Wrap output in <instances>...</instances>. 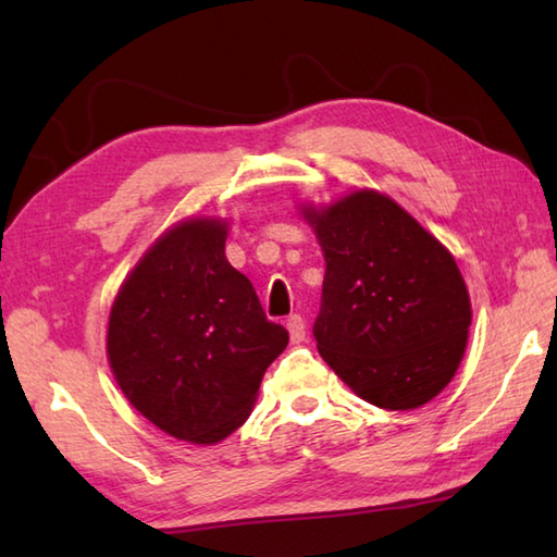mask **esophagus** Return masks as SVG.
Returning a JSON list of instances; mask_svg holds the SVG:
<instances>
[{
  "label": "esophagus",
  "instance_id": "34e87169",
  "mask_svg": "<svg viewBox=\"0 0 557 557\" xmlns=\"http://www.w3.org/2000/svg\"><path fill=\"white\" fill-rule=\"evenodd\" d=\"M287 330H289L294 345H301V342L306 339V321L299 313H292L287 318Z\"/></svg>",
  "mask_w": 557,
  "mask_h": 557
}]
</instances>
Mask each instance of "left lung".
Returning <instances> with one entry per match:
<instances>
[{
    "mask_svg": "<svg viewBox=\"0 0 557 557\" xmlns=\"http://www.w3.org/2000/svg\"><path fill=\"white\" fill-rule=\"evenodd\" d=\"M304 215L325 256L313 323L321 357L375 407L425 405L453 381L471 325L453 253L375 191Z\"/></svg>",
    "mask_w": 557,
    "mask_h": 557,
    "instance_id": "1",
    "label": "left lung"
}]
</instances>
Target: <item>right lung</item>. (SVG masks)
<instances>
[{"instance_id":"obj_1","label":"right lung","mask_w":557,"mask_h":557,"mask_svg":"<svg viewBox=\"0 0 557 557\" xmlns=\"http://www.w3.org/2000/svg\"><path fill=\"white\" fill-rule=\"evenodd\" d=\"M227 224L162 234L116 294L108 357L128 401L180 441L210 445L246 421L289 333L224 256Z\"/></svg>"}]
</instances>
